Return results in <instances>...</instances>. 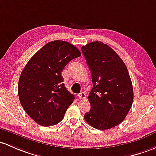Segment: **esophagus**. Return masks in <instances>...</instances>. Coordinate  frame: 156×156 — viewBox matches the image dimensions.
Returning <instances> with one entry per match:
<instances>
[{"label":"esophagus","mask_w":156,"mask_h":156,"mask_svg":"<svg viewBox=\"0 0 156 156\" xmlns=\"http://www.w3.org/2000/svg\"><path fill=\"white\" fill-rule=\"evenodd\" d=\"M78 97L80 99H85V98H86V94H85V92H80L78 94Z\"/></svg>","instance_id":"1"}]
</instances>
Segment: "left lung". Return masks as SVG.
Instances as JSON below:
<instances>
[{
    "mask_svg": "<svg viewBox=\"0 0 156 156\" xmlns=\"http://www.w3.org/2000/svg\"><path fill=\"white\" fill-rule=\"evenodd\" d=\"M82 51L94 84L88 97L91 110L84 118L94 128L108 129L120 124L131 108L134 95L129 73L116 52L101 41L87 44Z\"/></svg>",
    "mask_w": 156,
    "mask_h": 156,
    "instance_id": "8db88e82",
    "label": "left lung"
}]
</instances>
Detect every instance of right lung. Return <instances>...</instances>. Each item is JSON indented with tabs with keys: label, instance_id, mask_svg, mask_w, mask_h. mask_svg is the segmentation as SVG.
<instances>
[{
	"label": "right lung",
	"instance_id": "right-lung-1",
	"mask_svg": "<svg viewBox=\"0 0 156 156\" xmlns=\"http://www.w3.org/2000/svg\"><path fill=\"white\" fill-rule=\"evenodd\" d=\"M81 53L64 41L48 42L24 67L18 81V97L24 111L38 124L56 125L62 121L74 95L63 83L61 73Z\"/></svg>",
	"mask_w": 156,
	"mask_h": 156
}]
</instances>
